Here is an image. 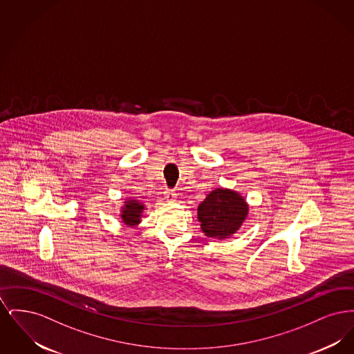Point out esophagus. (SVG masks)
<instances>
[{
    "label": "esophagus",
    "instance_id": "1",
    "mask_svg": "<svg viewBox=\"0 0 354 354\" xmlns=\"http://www.w3.org/2000/svg\"><path fill=\"white\" fill-rule=\"evenodd\" d=\"M165 198H166L167 202H175L176 201V194L172 189H167L165 192Z\"/></svg>",
    "mask_w": 354,
    "mask_h": 354
}]
</instances>
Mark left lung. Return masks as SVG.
<instances>
[{"mask_svg":"<svg viewBox=\"0 0 354 354\" xmlns=\"http://www.w3.org/2000/svg\"><path fill=\"white\" fill-rule=\"evenodd\" d=\"M248 215V204L232 189L216 188L198 207V219L204 235L227 239L236 234Z\"/></svg>","mask_w":354,"mask_h":354,"instance_id":"obj_1","label":"left lung"}]
</instances>
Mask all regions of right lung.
<instances>
[{"mask_svg": "<svg viewBox=\"0 0 354 354\" xmlns=\"http://www.w3.org/2000/svg\"><path fill=\"white\" fill-rule=\"evenodd\" d=\"M143 211H145V205L139 201H135V199H129V201L124 202L123 207H122L120 218L126 225L134 227V225L140 223Z\"/></svg>", "mask_w": 354, "mask_h": 354, "instance_id": "right-lung-1", "label": "right lung"}]
</instances>
